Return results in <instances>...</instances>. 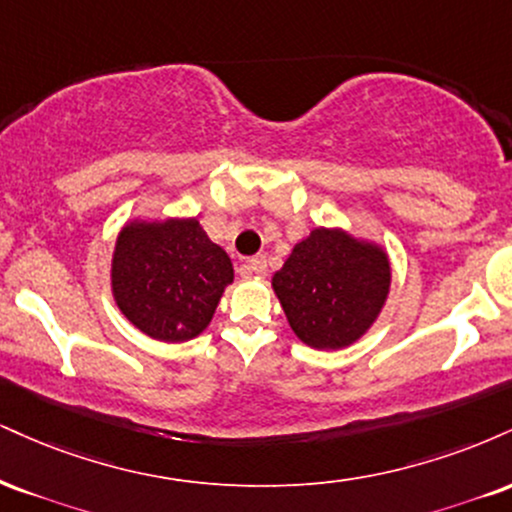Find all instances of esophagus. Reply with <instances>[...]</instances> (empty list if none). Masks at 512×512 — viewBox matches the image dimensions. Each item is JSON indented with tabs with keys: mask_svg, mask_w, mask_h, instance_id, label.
I'll return each mask as SVG.
<instances>
[{
	"mask_svg": "<svg viewBox=\"0 0 512 512\" xmlns=\"http://www.w3.org/2000/svg\"><path fill=\"white\" fill-rule=\"evenodd\" d=\"M248 267H250V272H255L257 276H264V274H267V257H264V255L252 257Z\"/></svg>",
	"mask_w": 512,
	"mask_h": 512,
	"instance_id": "obj_1",
	"label": "esophagus"
}]
</instances>
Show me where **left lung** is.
I'll list each match as a JSON object with an SVG mask.
<instances>
[{
	"label": "left lung",
	"instance_id": "left-lung-1",
	"mask_svg": "<svg viewBox=\"0 0 512 512\" xmlns=\"http://www.w3.org/2000/svg\"><path fill=\"white\" fill-rule=\"evenodd\" d=\"M272 288L305 346L343 350L372 329L389 300V252L341 226H317L293 245Z\"/></svg>",
	"mask_w": 512,
	"mask_h": 512
}]
</instances>
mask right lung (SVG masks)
Returning a JSON list of instances; mask_svg holds the SVG:
<instances>
[{"mask_svg":"<svg viewBox=\"0 0 512 512\" xmlns=\"http://www.w3.org/2000/svg\"><path fill=\"white\" fill-rule=\"evenodd\" d=\"M109 283L135 329L162 343H186L212 322L233 283V262L197 217H135L116 236Z\"/></svg>","mask_w":512,"mask_h":512,"instance_id":"1","label":"right lung"}]
</instances>
